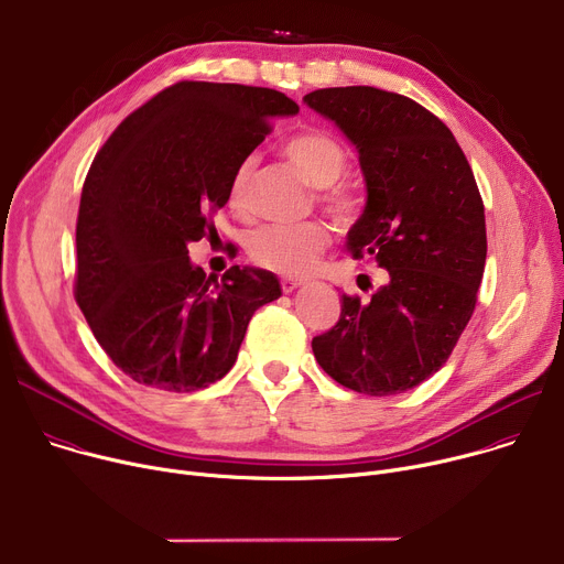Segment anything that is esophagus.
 <instances>
[{"instance_id": "1", "label": "esophagus", "mask_w": 564, "mask_h": 564, "mask_svg": "<svg viewBox=\"0 0 564 564\" xmlns=\"http://www.w3.org/2000/svg\"><path fill=\"white\" fill-rule=\"evenodd\" d=\"M301 285H303V281H299V279H290V276H283V279H281V288H283L285 294L294 292V290L301 288Z\"/></svg>"}]
</instances>
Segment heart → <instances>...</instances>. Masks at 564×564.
Here are the masks:
<instances>
[{
  "label": "heart",
  "instance_id": "heart-1",
  "mask_svg": "<svg viewBox=\"0 0 564 564\" xmlns=\"http://www.w3.org/2000/svg\"><path fill=\"white\" fill-rule=\"evenodd\" d=\"M283 155L315 188H324L322 197L333 214H337L339 218L350 216V195L344 188L333 186L341 177L348 162L344 145L335 137L319 130L299 132L285 141ZM251 173L253 160H242L229 175L227 207L238 216H245L249 212ZM328 240V229L322 223L265 225L249 236L247 251L251 261L265 270L299 276L308 274L317 265V259L326 249Z\"/></svg>",
  "mask_w": 564,
  "mask_h": 564
}]
</instances>
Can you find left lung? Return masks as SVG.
I'll list each match as a JSON object with an SVG mask.
<instances>
[{
  "label": "left lung",
  "mask_w": 564,
  "mask_h": 564,
  "mask_svg": "<svg viewBox=\"0 0 564 564\" xmlns=\"http://www.w3.org/2000/svg\"><path fill=\"white\" fill-rule=\"evenodd\" d=\"M303 104L355 145L367 204L346 249L387 270L367 301L341 294L339 322L313 339V352L346 389L409 391L447 362L475 311L486 218L473 169L449 128L406 96L352 85L311 91Z\"/></svg>",
  "instance_id": "8db88e82"
}]
</instances>
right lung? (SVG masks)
I'll list each match as a JSON object with an SVG mask.
<instances>
[{"instance_id": "1", "label": "right lung", "mask_w": 564, "mask_h": 564, "mask_svg": "<svg viewBox=\"0 0 564 564\" xmlns=\"http://www.w3.org/2000/svg\"><path fill=\"white\" fill-rule=\"evenodd\" d=\"M299 106L276 89L182 80L134 110L98 150L76 225V301L134 382L207 389L234 367L251 315L281 296L276 274L207 276L188 242L214 231L229 175Z\"/></svg>"}]
</instances>
